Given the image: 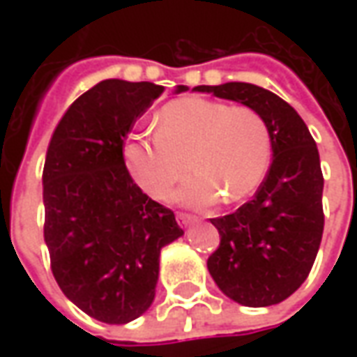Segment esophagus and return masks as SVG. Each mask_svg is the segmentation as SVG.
Instances as JSON below:
<instances>
[{"instance_id": "34e87169", "label": "esophagus", "mask_w": 357, "mask_h": 357, "mask_svg": "<svg viewBox=\"0 0 357 357\" xmlns=\"http://www.w3.org/2000/svg\"><path fill=\"white\" fill-rule=\"evenodd\" d=\"M176 220H178V224L181 225V227H187V225L195 224L199 218L191 216V214H185V212H178V214H176Z\"/></svg>"}]
</instances>
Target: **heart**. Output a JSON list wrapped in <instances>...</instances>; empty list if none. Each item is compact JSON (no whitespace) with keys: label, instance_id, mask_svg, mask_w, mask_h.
Listing matches in <instances>:
<instances>
[{"label":"heart","instance_id":"b5f03b06","mask_svg":"<svg viewBox=\"0 0 357 357\" xmlns=\"http://www.w3.org/2000/svg\"><path fill=\"white\" fill-rule=\"evenodd\" d=\"M269 155V128L255 109L201 97L166 102L156 116V135L124 145L128 170L153 199H166L189 166L197 170L178 191V201L189 206H208L222 195L227 202L252 195Z\"/></svg>","mask_w":357,"mask_h":357}]
</instances>
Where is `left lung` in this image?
<instances>
[{"mask_svg":"<svg viewBox=\"0 0 357 357\" xmlns=\"http://www.w3.org/2000/svg\"><path fill=\"white\" fill-rule=\"evenodd\" d=\"M255 109L266 120L273 160L255 199L233 214L212 218L220 247L208 271L220 291L243 306L289 298L306 281L321 243L323 174L312 133L279 95L245 82L197 86Z\"/></svg>","mask_w":357,"mask_h":357,"instance_id":"obj_1","label":"left lung"}]
</instances>
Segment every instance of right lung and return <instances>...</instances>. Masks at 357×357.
<instances>
[{
  "label": "right lung",
  "mask_w": 357,
  "mask_h": 357,
  "mask_svg": "<svg viewBox=\"0 0 357 357\" xmlns=\"http://www.w3.org/2000/svg\"><path fill=\"white\" fill-rule=\"evenodd\" d=\"M162 91L151 82H99L68 107L45 156L43 237L53 277L82 312L110 325L147 312L160 250L183 235L174 212L133 181L122 151Z\"/></svg>",
  "instance_id": "1"
}]
</instances>
